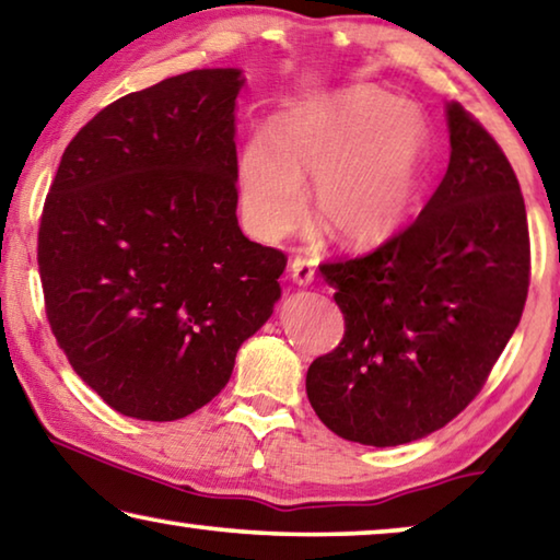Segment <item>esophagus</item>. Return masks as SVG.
<instances>
[{
  "mask_svg": "<svg viewBox=\"0 0 560 560\" xmlns=\"http://www.w3.org/2000/svg\"><path fill=\"white\" fill-rule=\"evenodd\" d=\"M290 278H292V282H295V285H300V288L313 285V280H315L313 262H307L305 257H295V260L290 262Z\"/></svg>",
  "mask_w": 560,
  "mask_h": 560,
  "instance_id": "obj_1",
  "label": "esophagus"
}]
</instances>
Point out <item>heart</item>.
Returning <instances> with one entry per match:
<instances>
[{
  "label": "heart",
  "instance_id": "1",
  "mask_svg": "<svg viewBox=\"0 0 560 560\" xmlns=\"http://www.w3.org/2000/svg\"><path fill=\"white\" fill-rule=\"evenodd\" d=\"M430 135L418 107L375 88H350L285 109L237 162L240 208L257 235L282 237L307 210L342 245L377 247L406 225L423 185Z\"/></svg>",
  "mask_w": 560,
  "mask_h": 560
}]
</instances>
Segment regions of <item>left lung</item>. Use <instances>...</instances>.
<instances>
[{
    "label": "left lung",
    "mask_w": 560,
    "mask_h": 560,
    "mask_svg": "<svg viewBox=\"0 0 560 560\" xmlns=\"http://www.w3.org/2000/svg\"><path fill=\"white\" fill-rule=\"evenodd\" d=\"M451 162L408 230L325 262L342 342L307 368L317 418L352 443H412L458 416L518 328L530 280L526 202L511 162L458 102Z\"/></svg>",
    "instance_id": "obj_1"
}]
</instances>
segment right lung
I'll list each match as a JSON object with an SVG mask.
<instances>
[{"label": "right lung", "instance_id": "1", "mask_svg": "<svg viewBox=\"0 0 560 560\" xmlns=\"http://www.w3.org/2000/svg\"><path fill=\"white\" fill-rule=\"evenodd\" d=\"M243 70L119 97L67 144L39 222L47 320L109 408L177 420L225 388L288 257L237 225Z\"/></svg>", "mask_w": 560, "mask_h": 560}]
</instances>
